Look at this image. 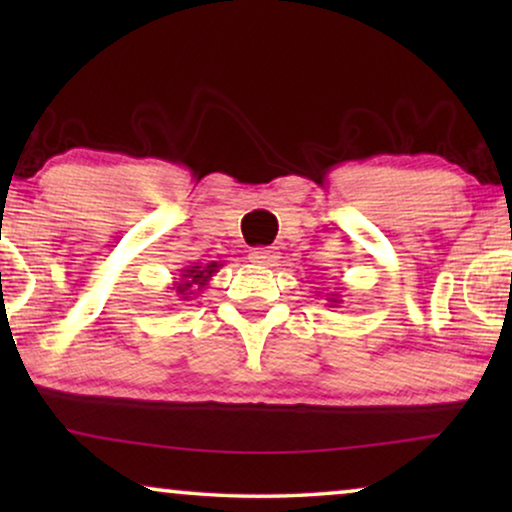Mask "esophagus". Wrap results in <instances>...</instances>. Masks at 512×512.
I'll return each mask as SVG.
<instances>
[{"label": "esophagus", "instance_id": "esophagus-1", "mask_svg": "<svg viewBox=\"0 0 512 512\" xmlns=\"http://www.w3.org/2000/svg\"><path fill=\"white\" fill-rule=\"evenodd\" d=\"M251 261L254 263H258V265H275L277 263V258H279V251L277 249H272V247H261V249H254L251 251Z\"/></svg>", "mask_w": 512, "mask_h": 512}]
</instances>
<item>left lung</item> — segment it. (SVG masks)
<instances>
[{"label":"left lung","instance_id":"1","mask_svg":"<svg viewBox=\"0 0 512 512\" xmlns=\"http://www.w3.org/2000/svg\"><path fill=\"white\" fill-rule=\"evenodd\" d=\"M340 303H342V296L338 291L326 293V307H340Z\"/></svg>","mask_w":512,"mask_h":512}]
</instances>
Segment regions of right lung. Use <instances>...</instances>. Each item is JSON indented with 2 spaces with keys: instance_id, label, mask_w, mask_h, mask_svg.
<instances>
[{
  "instance_id": "add662e5",
  "label": "right lung",
  "mask_w": 512,
  "mask_h": 512,
  "mask_svg": "<svg viewBox=\"0 0 512 512\" xmlns=\"http://www.w3.org/2000/svg\"><path fill=\"white\" fill-rule=\"evenodd\" d=\"M221 261H209V263H191L181 270L177 282H174L170 289L177 291L179 300H191L195 293H200L209 284L216 272L221 270Z\"/></svg>"
}]
</instances>
